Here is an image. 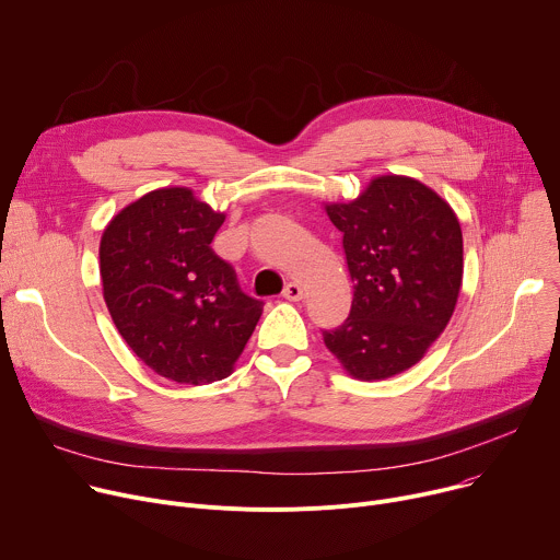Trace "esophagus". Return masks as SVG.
I'll return each instance as SVG.
<instances>
[{
  "label": "esophagus",
  "mask_w": 560,
  "mask_h": 560,
  "mask_svg": "<svg viewBox=\"0 0 560 560\" xmlns=\"http://www.w3.org/2000/svg\"><path fill=\"white\" fill-rule=\"evenodd\" d=\"M282 298L291 300V302H300L304 298V289L300 284H295V282H289L284 287V291H282Z\"/></svg>",
  "instance_id": "esophagus-1"
}]
</instances>
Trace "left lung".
<instances>
[{
  "label": "left lung",
  "instance_id": "left-lung-1",
  "mask_svg": "<svg viewBox=\"0 0 560 560\" xmlns=\"http://www.w3.org/2000/svg\"><path fill=\"white\" fill-rule=\"evenodd\" d=\"M342 231L353 300L349 318L323 331L358 381L413 366L447 327L463 284V231L452 207L405 175H381L347 205H327Z\"/></svg>",
  "mask_w": 560,
  "mask_h": 560
}]
</instances>
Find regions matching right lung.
I'll use <instances>...</instances> for the list:
<instances>
[{
	"instance_id": "add662e5",
	"label": "right lung",
	"mask_w": 560,
	"mask_h": 560,
	"mask_svg": "<svg viewBox=\"0 0 560 560\" xmlns=\"http://www.w3.org/2000/svg\"><path fill=\"white\" fill-rule=\"evenodd\" d=\"M224 222L191 189H158L121 209L100 242L108 314L158 376L207 385L231 374L262 302L246 295L211 242Z\"/></svg>"
}]
</instances>
